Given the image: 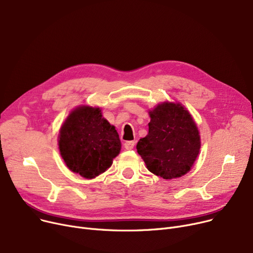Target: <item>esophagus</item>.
<instances>
[{"mask_svg":"<svg viewBox=\"0 0 253 253\" xmlns=\"http://www.w3.org/2000/svg\"><path fill=\"white\" fill-rule=\"evenodd\" d=\"M134 145H135V142L134 141H126L125 143H124V147H125V149L126 150H132L134 148Z\"/></svg>","mask_w":253,"mask_h":253,"instance_id":"34e87169","label":"esophagus"}]
</instances>
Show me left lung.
<instances>
[{
    "label": "left lung",
    "instance_id": "1",
    "mask_svg": "<svg viewBox=\"0 0 253 253\" xmlns=\"http://www.w3.org/2000/svg\"><path fill=\"white\" fill-rule=\"evenodd\" d=\"M149 134L137 142V153L149 171L164 179L184 175L200 152L199 130L179 102H163L149 112Z\"/></svg>",
    "mask_w": 253,
    "mask_h": 253
}]
</instances>
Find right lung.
Wrapping results in <instances>:
<instances>
[{
  "mask_svg": "<svg viewBox=\"0 0 253 253\" xmlns=\"http://www.w3.org/2000/svg\"><path fill=\"white\" fill-rule=\"evenodd\" d=\"M59 152L65 165L85 178H94L111 167L121 151L115 126L102 118L99 108L78 106L62 124Z\"/></svg>",
  "mask_w": 253,
  "mask_h": 253,
  "instance_id": "1",
  "label": "right lung"
}]
</instances>
